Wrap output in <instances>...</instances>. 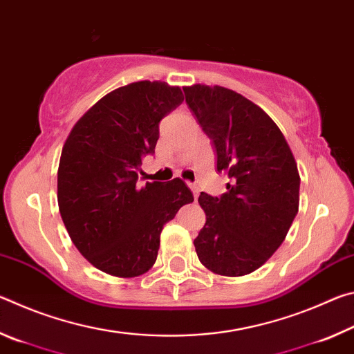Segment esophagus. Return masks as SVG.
Wrapping results in <instances>:
<instances>
[{
  "label": "esophagus",
  "instance_id": "34e87169",
  "mask_svg": "<svg viewBox=\"0 0 354 354\" xmlns=\"http://www.w3.org/2000/svg\"><path fill=\"white\" fill-rule=\"evenodd\" d=\"M189 187H190V190H192V194H194V198H195V200L198 198V187H196L195 184H189Z\"/></svg>",
  "mask_w": 354,
  "mask_h": 354
}]
</instances>
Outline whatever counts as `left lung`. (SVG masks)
Segmentation results:
<instances>
[{
	"label": "left lung",
	"mask_w": 354,
	"mask_h": 354,
	"mask_svg": "<svg viewBox=\"0 0 354 354\" xmlns=\"http://www.w3.org/2000/svg\"><path fill=\"white\" fill-rule=\"evenodd\" d=\"M192 112L217 151L227 192H201L206 223L194 241L200 262L221 277L263 266L289 232L299 205L297 160L277 123L253 101L226 87H183Z\"/></svg>",
	"instance_id": "left-lung-1"
}]
</instances>
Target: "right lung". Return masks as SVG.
I'll return each instance as SVG.
<instances>
[{
	"instance_id": "1",
	"label": "right lung",
	"mask_w": 354,
	"mask_h": 354,
	"mask_svg": "<svg viewBox=\"0 0 354 354\" xmlns=\"http://www.w3.org/2000/svg\"><path fill=\"white\" fill-rule=\"evenodd\" d=\"M183 100L181 88L167 82H131L97 101L64 143L59 212L80 253L111 277L147 273L158 259L164 225L194 201L179 178L137 185L159 122Z\"/></svg>"
}]
</instances>
